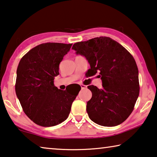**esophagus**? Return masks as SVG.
Instances as JSON below:
<instances>
[{"mask_svg":"<svg viewBox=\"0 0 157 157\" xmlns=\"http://www.w3.org/2000/svg\"><path fill=\"white\" fill-rule=\"evenodd\" d=\"M81 87L82 89H86V88H87V86H85V85H83V84H81Z\"/></svg>","mask_w":157,"mask_h":157,"instance_id":"34e87169","label":"esophagus"}]
</instances>
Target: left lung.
Masks as SVG:
<instances>
[{
    "label": "left lung",
    "mask_w": 157,
    "mask_h": 157,
    "mask_svg": "<svg viewBox=\"0 0 157 157\" xmlns=\"http://www.w3.org/2000/svg\"><path fill=\"white\" fill-rule=\"evenodd\" d=\"M72 49L86 57L90 65L88 73H98L102 88L88 86L92 98L86 110L92 121L104 127L122 123L132 113L139 95L138 69L132 54L107 37L75 43Z\"/></svg>",
    "instance_id": "obj_1"
}]
</instances>
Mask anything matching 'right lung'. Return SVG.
<instances>
[{
	"label": "right lung",
	"instance_id": "obj_1",
	"mask_svg": "<svg viewBox=\"0 0 157 157\" xmlns=\"http://www.w3.org/2000/svg\"><path fill=\"white\" fill-rule=\"evenodd\" d=\"M71 45L41 44L19 62L15 91L25 115L38 125L52 127L65 121L80 91L62 90L53 83L55 76L59 74V65Z\"/></svg>",
	"mask_w": 157,
	"mask_h": 157
}]
</instances>
